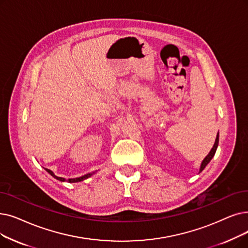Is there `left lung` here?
Masks as SVG:
<instances>
[{
    "instance_id": "left-lung-1",
    "label": "left lung",
    "mask_w": 248,
    "mask_h": 248,
    "mask_svg": "<svg viewBox=\"0 0 248 248\" xmlns=\"http://www.w3.org/2000/svg\"><path fill=\"white\" fill-rule=\"evenodd\" d=\"M218 144H219V133H218V135H217L216 141H215V144H214V146H213L212 150L210 151V153L208 154V156H207L206 158L203 159V161H202V165H201V169H200V172H202V171L204 169V167H206V166L208 165V163L210 162V161L212 160V158L214 157L215 153H216V150H217Z\"/></svg>"
}]
</instances>
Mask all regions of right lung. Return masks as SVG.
<instances>
[{
	"label": "right lung",
	"mask_w": 248,
	"mask_h": 248,
	"mask_svg": "<svg viewBox=\"0 0 248 248\" xmlns=\"http://www.w3.org/2000/svg\"><path fill=\"white\" fill-rule=\"evenodd\" d=\"M46 170L48 172V173H49L51 176L55 177L56 179L61 180V181H66V179L62 178V177H58V176H56L55 174H53V172H52L51 170H49V169H46ZM94 173H95V172H91V173H88V174H86V175L81 176V177H78V178H71V179H68V181H69V182H78V181H82V180H84V179H86V178L90 177V176H91V175H93Z\"/></svg>",
	"instance_id": "obj_1"
}]
</instances>
